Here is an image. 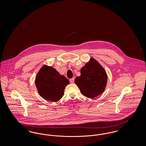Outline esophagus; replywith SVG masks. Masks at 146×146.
<instances>
[{
    "label": "esophagus",
    "instance_id": "34e87169",
    "mask_svg": "<svg viewBox=\"0 0 146 146\" xmlns=\"http://www.w3.org/2000/svg\"><path fill=\"white\" fill-rule=\"evenodd\" d=\"M70 83H74V78H72V79H70Z\"/></svg>",
    "mask_w": 146,
    "mask_h": 146
}]
</instances>
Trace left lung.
<instances>
[{"label":"left lung","mask_w":146,"mask_h":146,"mask_svg":"<svg viewBox=\"0 0 146 146\" xmlns=\"http://www.w3.org/2000/svg\"><path fill=\"white\" fill-rule=\"evenodd\" d=\"M80 73L74 82L82 95L94 98L104 92L107 82V75L104 68L95 59L91 58L82 68Z\"/></svg>","instance_id":"1"}]
</instances>
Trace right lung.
Here are the masks:
<instances>
[{
  "label": "right lung",
  "mask_w": 146,
  "mask_h": 146,
  "mask_svg": "<svg viewBox=\"0 0 146 146\" xmlns=\"http://www.w3.org/2000/svg\"><path fill=\"white\" fill-rule=\"evenodd\" d=\"M35 84L40 96L43 98L57 102L62 97L64 89L70 82L55 68L44 65L36 74Z\"/></svg>",
  "instance_id": "right-lung-1"
}]
</instances>
